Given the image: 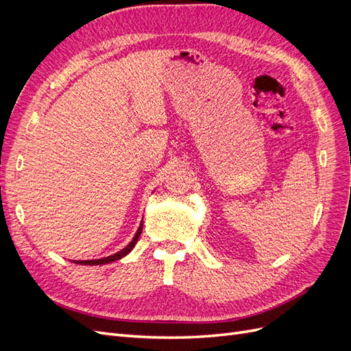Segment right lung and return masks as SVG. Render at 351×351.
Listing matches in <instances>:
<instances>
[{
    "label": "right lung",
    "instance_id": "right-lung-1",
    "mask_svg": "<svg viewBox=\"0 0 351 351\" xmlns=\"http://www.w3.org/2000/svg\"><path fill=\"white\" fill-rule=\"evenodd\" d=\"M142 227H143V221L141 222V227L137 228V231H136V234H134L133 240H132L129 244H127V246H125L124 249H121L120 252H117V253L111 254V256L102 258V259H92V261H76V263H79V265H105V263L115 262V261H119V259L124 258L125 254H129V253L133 250V247L136 246L137 240H139V237H141V234H142Z\"/></svg>",
    "mask_w": 351,
    "mask_h": 351
}]
</instances>
